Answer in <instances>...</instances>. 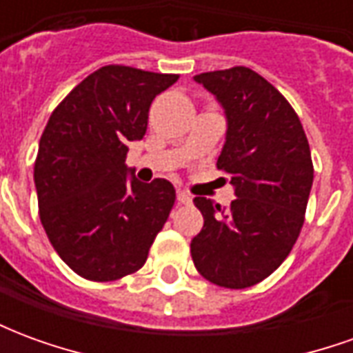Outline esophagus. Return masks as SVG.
Instances as JSON below:
<instances>
[{
    "mask_svg": "<svg viewBox=\"0 0 353 353\" xmlns=\"http://www.w3.org/2000/svg\"><path fill=\"white\" fill-rule=\"evenodd\" d=\"M177 200H179V204H191L192 196L187 191H177Z\"/></svg>",
    "mask_w": 353,
    "mask_h": 353,
    "instance_id": "34e87169",
    "label": "esophagus"
}]
</instances>
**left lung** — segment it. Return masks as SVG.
<instances>
[{
    "mask_svg": "<svg viewBox=\"0 0 353 353\" xmlns=\"http://www.w3.org/2000/svg\"><path fill=\"white\" fill-rule=\"evenodd\" d=\"M227 117L217 168L236 199L221 208L196 196L204 227L191 240L192 263L208 281L252 288L278 268L303 229L314 181L310 147L295 109L250 68L194 75Z\"/></svg>",
    "mask_w": 353,
    "mask_h": 353,
    "instance_id": "1",
    "label": "left lung"
}]
</instances>
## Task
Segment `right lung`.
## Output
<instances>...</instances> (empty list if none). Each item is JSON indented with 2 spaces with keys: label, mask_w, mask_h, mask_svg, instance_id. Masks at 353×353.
Returning <instances> with one entry per match:
<instances>
[{
  "label": "right lung",
  "mask_w": 353,
  "mask_h": 353,
  "mask_svg": "<svg viewBox=\"0 0 353 353\" xmlns=\"http://www.w3.org/2000/svg\"><path fill=\"white\" fill-rule=\"evenodd\" d=\"M177 79L103 65L60 101L43 130L34 166L43 229L87 280L139 270L172 212L174 185L161 177L141 183L124 161L128 143L145 136L154 96Z\"/></svg>",
  "instance_id": "add662e5"
}]
</instances>
